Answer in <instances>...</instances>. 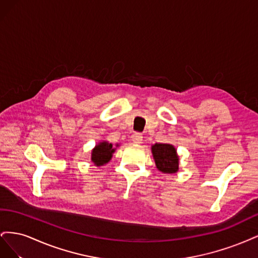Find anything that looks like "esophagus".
<instances>
[{"label":"esophagus","instance_id":"obj_1","mask_svg":"<svg viewBox=\"0 0 258 258\" xmlns=\"http://www.w3.org/2000/svg\"><path fill=\"white\" fill-rule=\"evenodd\" d=\"M131 139H132V141H134V143H136V144H139V143H141V142H142V140H143V136H142L141 134H138V132H136V134L132 135Z\"/></svg>","mask_w":258,"mask_h":258}]
</instances>
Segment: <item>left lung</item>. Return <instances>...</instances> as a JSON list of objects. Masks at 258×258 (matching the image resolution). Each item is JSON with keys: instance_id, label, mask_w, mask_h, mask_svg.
Wrapping results in <instances>:
<instances>
[{"instance_id": "1", "label": "left lung", "mask_w": 258, "mask_h": 258, "mask_svg": "<svg viewBox=\"0 0 258 258\" xmlns=\"http://www.w3.org/2000/svg\"><path fill=\"white\" fill-rule=\"evenodd\" d=\"M156 167L163 173H175L178 171V156L173 145L156 143L152 146Z\"/></svg>"}]
</instances>
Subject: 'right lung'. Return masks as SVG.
Listing matches in <instances>:
<instances>
[{
    "label": "right lung",
    "mask_w": 258,
    "mask_h": 258,
    "mask_svg": "<svg viewBox=\"0 0 258 258\" xmlns=\"http://www.w3.org/2000/svg\"><path fill=\"white\" fill-rule=\"evenodd\" d=\"M115 150L116 148H114L112 143H108L106 141L100 142L91 152V160L97 167L106 165L113 157Z\"/></svg>",
    "instance_id": "obj_1"
}]
</instances>
